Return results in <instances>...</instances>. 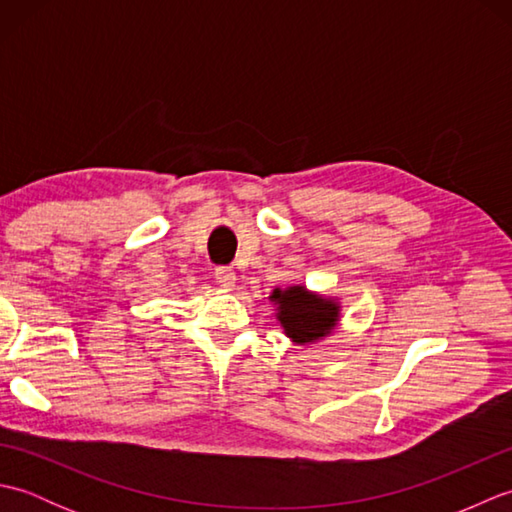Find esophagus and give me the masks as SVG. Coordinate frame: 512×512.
<instances>
[{"instance_id": "obj_1", "label": "esophagus", "mask_w": 512, "mask_h": 512, "mask_svg": "<svg viewBox=\"0 0 512 512\" xmlns=\"http://www.w3.org/2000/svg\"><path fill=\"white\" fill-rule=\"evenodd\" d=\"M215 279L220 281L224 288H233L237 281V275L231 266H220V268H215Z\"/></svg>"}]
</instances>
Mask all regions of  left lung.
Segmentation results:
<instances>
[{
    "label": "left lung",
    "instance_id": "8db88e82",
    "mask_svg": "<svg viewBox=\"0 0 512 512\" xmlns=\"http://www.w3.org/2000/svg\"><path fill=\"white\" fill-rule=\"evenodd\" d=\"M281 330L295 345H312L334 334L341 323V301L312 292L306 286L275 288L270 292Z\"/></svg>",
    "mask_w": 512,
    "mask_h": 512
}]
</instances>
